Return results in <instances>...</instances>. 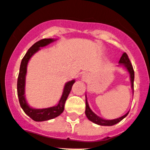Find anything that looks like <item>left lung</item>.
<instances>
[{
    "label": "left lung",
    "mask_w": 150,
    "mask_h": 150,
    "mask_svg": "<svg viewBox=\"0 0 150 150\" xmlns=\"http://www.w3.org/2000/svg\"><path fill=\"white\" fill-rule=\"evenodd\" d=\"M119 63L125 66V67H126V69H128V71H129V74H130L131 82H132V90H133V93H134V69H133V67H132V63H131L130 62V60H129V57H128L127 54L125 53V52L122 54V57H121V58L120 60V61H119ZM85 114H86V116H87V117L90 121L95 122L96 124H98V125H113L118 123L119 122H120L122 119H124L128 115L129 112L124 116H122V117H120V118L115 119V120H104V119L100 118L99 117L96 115L93 112L90 110V107H89L88 102H87V97H86V109H85Z\"/></svg>",
    "instance_id": "8db88e82"
}]
</instances>
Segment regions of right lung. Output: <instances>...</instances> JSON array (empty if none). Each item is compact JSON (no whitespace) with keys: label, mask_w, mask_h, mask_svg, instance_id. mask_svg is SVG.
Here are the masks:
<instances>
[{"label":"right lung","mask_w":150,"mask_h":150,"mask_svg":"<svg viewBox=\"0 0 150 150\" xmlns=\"http://www.w3.org/2000/svg\"><path fill=\"white\" fill-rule=\"evenodd\" d=\"M53 41V39H42V40L34 43L28 49V52L25 54L22 60H21V66H20L19 74H18V81H17V93H18L20 105L27 115L29 116L32 120H33L34 121H37V122L48 120L51 119L55 118L63 113L67 97H68L70 91L72 90V85L75 83V80H72L66 83L60 102L57 104V105H56L54 107L44 109H33L30 108L29 105L25 101L24 94H25V75H26L27 65H28V61H29L32 55L36 53L37 51H39L41 47L45 46Z\"/></svg>","instance_id":"add662e5"}]
</instances>
